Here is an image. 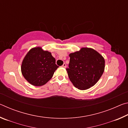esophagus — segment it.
Returning <instances> with one entry per match:
<instances>
[{
  "label": "esophagus",
  "instance_id": "1",
  "mask_svg": "<svg viewBox=\"0 0 128 128\" xmlns=\"http://www.w3.org/2000/svg\"><path fill=\"white\" fill-rule=\"evenodd\" d=\"M66 63H64L63 65L62 66V67H63V68H66Z\"/></svg>",
  "mask_w": 128,
  "mask_h": 128
}]
</instances>
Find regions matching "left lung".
Listing matches in <instances>:
<instances>
[{"label": "left lung", "instance_id": "1", "mask_svg": "<svg viewBox=\"0 0 128 128\" xmlns=\"http://www.w3.org/2000/svg\"><path fill=\"white\" fill-rule=\"evenodd\" d=\"M66 70L70 81L80 90L88 89L99 81L104 70L105 60L95 50L83 47L71 53Z\"/></svg>", "mask_w": 128, "mask_h": 128}]
</instances>
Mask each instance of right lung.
Listing matches in <instances>:
<instances>
[{"mask_svg": "<svg viewBox=\"0 0 128 128\" xmlns=\"http://www.w3.org/2000/svg\"><path fill=\"white\" fill-rule=\"evenodd\" d=\"M58 66L50 52L40 47H34L28 52L21 64V72L32 85L40 86L52 77Z\"/></svg>", "mask_w": 128, "mask_h": 128, "instance_id": "add662e5", "label": "right lung"}]
</instances>
